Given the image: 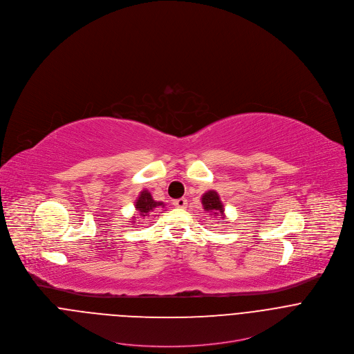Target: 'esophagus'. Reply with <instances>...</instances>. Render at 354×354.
Masks as SVG:
<instances>
[{
  "label": "esophagus",
  "mask_w": 354,
  "mask_h": 354,
  "mask_svg": "<svg viewBox=\"0 0 354 354\" xmlns=\"http://www.w3.org/2000/svg\"><path fill=\"white\" fill-rule=\"evenodd\" d=\"M173 204H174V207H177V208H185L188 203H187V199L181 198V199H177V201H174Z\"/></svg>",
  "instance_id": "34e87169"
}]
</instances>
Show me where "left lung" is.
<instances>
[{
	"label": "left lung",
	"mask_w": 354,
	"mask_h": 354,
	"mask_svg": "<svg viewBox=\"0 0 354 354\" xmlns=\"http://www.w3.org/2000/svg\"><path fill=\"white\" fill-rule=\"evenodd\" d=\"M203 208L207 212H212L214 215H223V204L219 199V195L215 191H208L202 196Z\"/></svg>",
	"instance_id": "obj_1"
}]
</instances>
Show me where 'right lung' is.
<instances>
[{"mask_svg":"<svg viewBox=\"0 0 354 354\" xmlns=\"http://www.w3.org/2000/svg\"><path fill=\"white\" fill-rule=\"evenodd\" d=\"M163 205H165V204L162 202H155V201L152 199L151 194H150L147 189H145V191L140 192L138 201L135 203V208H136L138 214H139L140 216H143V218L147 216V215L151 214V212H158L156 209H162ZM133 218H136V216H133ZM132 223H136V222L132 221Z\"/></svg>","mask_w":354,"mask_h":354,"instance_id":"obj_1","label":"right lung"}]
</instances>
